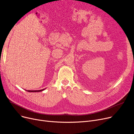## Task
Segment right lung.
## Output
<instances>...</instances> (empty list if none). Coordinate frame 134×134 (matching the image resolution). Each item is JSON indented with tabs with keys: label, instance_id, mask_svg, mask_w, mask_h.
Masks as SVG:
<instances>
[{
	"label": "right lung",
	"instance_id": "add662e5",
	"mask_svg": "<svg viewBox=\"0 0 134 134\" xmlns=\"http://www.w3.org/2000/svg\"><path fill=\"white\" fill-rule=\"evenodd\" d=\"M46 88H44L43 90H34V91H31V90H26L27 91V92H41V91H42L44 90Z\"/></svg>",
	"mask_w": 134,
	"mask_h": 134
}]
</instances>
